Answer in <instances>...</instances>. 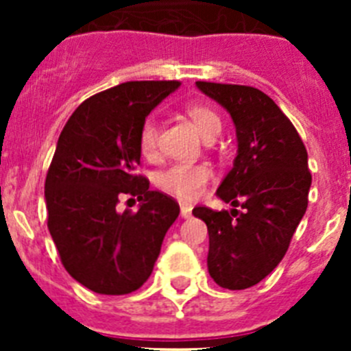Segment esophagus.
Wrapping results in <instances>:
<instances>
[{
  "instance_id": "esophagus-1",
  "label": "esophagus",
  "mask_w": 351,
  "mask_h": 351,
  "mask_svg": "<svg viewBox=\"0 0 351 351\" xmlns=\"http://www.w3.org/2000/svg\"><path fill=\"white\" fill-rule=\"evenodd\" d=\"M181 216H182V218H190V216H191V206H188V204H181Z\"/></svg>"
}]
</instances>
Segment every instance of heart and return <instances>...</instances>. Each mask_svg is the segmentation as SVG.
<instances>
[{
    "mask_svg": "<svg viewBox=\"0 0 351 351\" xmlns=\"http://www.w3.org/2000/svg\"><path fill=\"white\" fill-rule=\"evenodd\" d=\"M186 112L206 141L218 137L223 125L221 117L213 107L195 104L186 108ZM158 133H160L158 121L154 117H147L141 128V135H138V144H141V151L144 156H153L156 153ZM210 178H213V170L209 165L178 163L158 176V186L167 193L178 197L179 200H195L202 193Z\"/></svg>",
    "mask_w": 351,
    "mask_h": 351,
    "instance_id": "1",
    "label": "heart"
}]
</instances>
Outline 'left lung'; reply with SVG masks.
Segmentation results:
<instances>
[{
	"label": "left lung",
	"instance_id": "left-lung-1",
	"mask_svg": "<svg viewBox=\"0 0 351 351\" xmlns=\"http://www.w3.org/2000/svg\"><path fill=\"white\" fill-rule=\"evenodd\" d=\"M197 88L234 121L237 156L216 195L243 210L195 207L193 214L209 232L210 278L228 290H244L278 267L308 209V151L295 126L260 89L202 80Z\"/></svg>",
	"mask_w": 351,
	"mask_h": 351
}]
</instances>
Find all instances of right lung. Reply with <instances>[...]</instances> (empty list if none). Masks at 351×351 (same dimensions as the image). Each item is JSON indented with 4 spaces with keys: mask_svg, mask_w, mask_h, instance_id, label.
I'll return each mask as SVG.
<instances>
[{
    "mask_svg": "<svg viewBox=\"0 0 351 351\" xmlns=\"http://www.w3.org/2000/svg\"><path fill=\"white\" fill-rule=\"evenodd\" d=\"M181 86L133 80L91 96L64 125L45 179L47 226L64 269L101 295L138 290L179 216L172 197L149 190L135 173L138 135L149 112ZM121 194L137 196V213L115 209Z\"/></svg>",
    "mask_w": 351,
    "mask_h": 351,
    "instance_id": "add662e5",
    "label": "right lung"
}]
</instances>
